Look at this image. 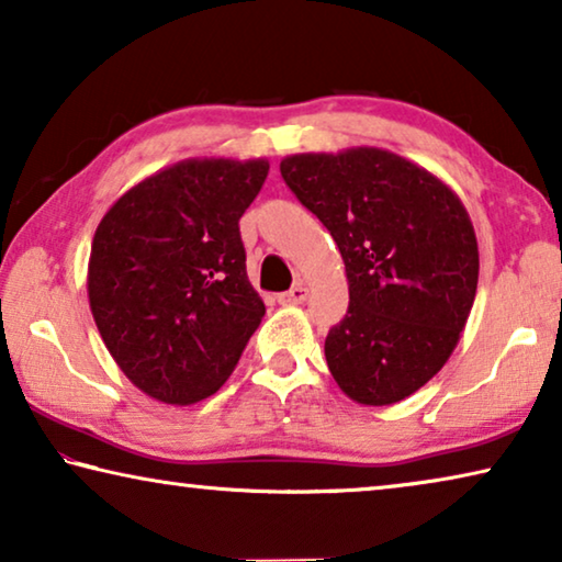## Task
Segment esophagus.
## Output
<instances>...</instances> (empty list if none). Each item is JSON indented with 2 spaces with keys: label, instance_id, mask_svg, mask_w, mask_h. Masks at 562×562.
<instances>
[{
  "label": "esophagus",
  "instance_id": "1",
  "mask_svg": "<svg viewBox=\"0 0 562 562\" xmlns=\"http://www.w3.org/2000/svg\"><path fill=\"white\" fill-rule=\"evenodd\" d=\"M305 297H307L305 284H295V288H290L288 292H282L278 300H280L282 305H303Z\"/></svg>",
  "mask_w": 562,
  "mask_h": 562
}]
</instances>
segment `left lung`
<instances>
[{
  "mask_svg": "<svg viewBox=\"0 0 562 562\" xmlns=\"http://www.w3.org/2000/svg\"><path fill=\"white\" fill-rule=\"evenodd\" d=\"M280 171L346 265L350 305L325 338L335 383L356 404H398L441 371L472 313L480 247L462 199L375 146L292 154Z\"/></svg>",
  "mask_w": 562,
  "mask_h": 562,
  "instance_id": "left-lung-1",
  "label": "left lung"
}]
</instances>
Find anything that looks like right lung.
Segmentation results:
<instances>
[{
	"label": "right lung",
	"instance_id": "right-lung-1",
	"mask_svg": "<svg viewBox=\"0 0 562 562\" xmlns=\"http://www.w3.org/2000/svg\"><path fill=\"white\" fill-rule=\"evenodd\" d=\"M267 171V158H183L133 183L98 224L90 313L125 379L161 404L220 391L262 323L239 220Z\"/></svg>",
	"mask_w": 562,
	"mask_h": 562
}]
</instances>
